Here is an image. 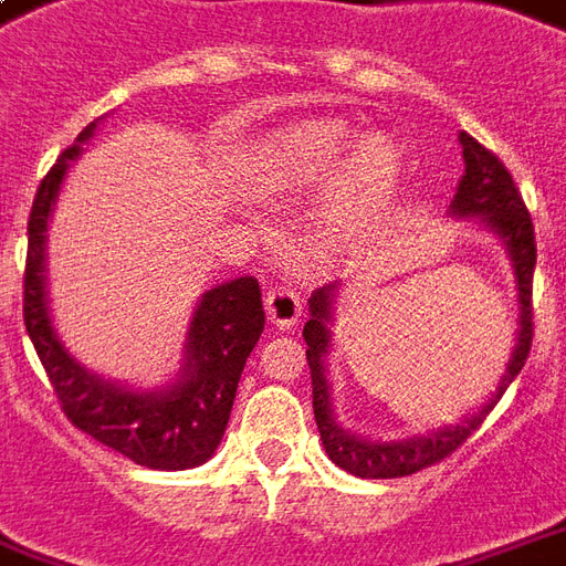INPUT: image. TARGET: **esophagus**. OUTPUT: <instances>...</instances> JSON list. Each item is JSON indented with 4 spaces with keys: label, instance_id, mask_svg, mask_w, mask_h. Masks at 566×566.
<instances>
[{
    "label": "esophagus",
    "instance_id": "1",
    "mask_svg": "<svg viewBox=\"0 0 566 566\" xmlns=\"http://www.w3.org/2000/svg\"><path fill=\"white\" fill-rule=\"evenodd\" d=\"M265 311H268V319L277 325V328H289V325L298 323L301 295L295 292V289H289V286L268 289Z\"/></svg>",
    "mask_w": 566,
    "mask_h": 566
}]
</instances>
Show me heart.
<instances>
[{
	"label": "heart",
	"mask_w": 566,
	"mask_h": 566,
	"mask_svg": "<svg viewBox=\"0 0 566 566\" xmlns=\"http://www.w3.org/2000/svg\"><path fill=\"white\" fill-rule=\"evenodd\" d=\"M353 132L337 123H307L277 132L247 159V177L262 189L316 187L346 161ZM401 171V156L386 138L358 144L325 201L323 222L332 238H349L368 229L389 201Z\"/></svg>",
	"instance_id": "heart-1"
}]
</instances>
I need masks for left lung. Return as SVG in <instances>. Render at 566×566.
Masks as SVG:
<instances>
[{"label": "left lung", "instance_id": "obj_1", "mask_svg": "<svg viewBox=\"0 0 566 566\" xmlns=\"http://www.w3.org/2000/svg\"><path fill=\"white\" fill-rule=\"evenodd\" d=\"M461 147H464V177L458 184L452 213L458 217H482L494 232L506 241V250L513 255L515 280H518V344L510 358V368L503 374L501 386L492 395V401L482 407L480 413H473L455 428L431 431L424 437H410L398 443H370L358 437L346 434L334 422L332 395L325 382L323 356L328 353V323H332V301L334 286L316 289L311 295V319L304 323V344H307V365H311L313 379V413H316V428L323 437V447L334 464L353 476L361 480H398L410 476L419 470L431 468L437 461H443L455 452L458 447L468 443L473 431H480L485 416L492 413L494 403L501 401L506 386L518 377V370L525 368L531 340H534V265H537V241H534V222L527 213V205L513 175L506 171V165L494 156L489 147H482L473 135L461 132Z\"/></svg>", "mask_w": 566, "mask_h": 566}]
</instances>
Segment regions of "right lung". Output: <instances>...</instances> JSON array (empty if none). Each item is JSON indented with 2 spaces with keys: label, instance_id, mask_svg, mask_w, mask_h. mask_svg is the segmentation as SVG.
<instances>
[{
  "label": "right lung",
  "instance_id": "1",
  "mask_svg": "<svg viewBox=\"0 0 566 566\" xmlns=\"http://www.w3.org/2000/svg\"><path fill=\"white\" fill-rule=\"evenodd\" d=\"M90 123L72 147L41 177L29 210V247L23 268V323L48 370L56 401L74 428L150 470H187L205 464L220 447L232 416L238 379L265 328L259 280L238 277L210 289L189 328L187 374L163 395H138L90 377L53 332L44 295V229L63 184L69 159L93 138Z\"/></svg>",
  "mask_w": 566,
  "mask_h": 566
}]
</instances>
